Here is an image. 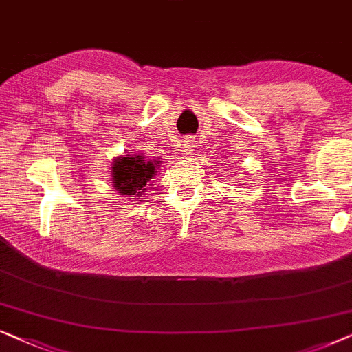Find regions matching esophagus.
Here are the masks:
<instances>
[{
  "mask_svg": "<svg viewBox=\"0 0 352 352\" xmlns=\"http://www.w3.org/2000/svg\"><path fill=\"white\" fill-rule=\"evenodd\" d=\"M184 148H185V151H193V148H195V140L191 138V137H186L185 140H184Z\"/></svg>",
  "mask_w": 352,
  "mask_h": 352,
  "instance_id": "esophagus-1",
  "label": "esophagus"
}]
</instances>
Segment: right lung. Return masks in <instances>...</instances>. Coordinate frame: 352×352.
I'll return each instance as SVG.
<instances>
[{
    "mask_svg": "<svg viewBox=\"0 0 352 352\" xmlns=\"http://www.w3.org/2000/svg\"><path fill=\"white\" fill-rule=\"evenodd\" d=\"M159 159H146L140 154H122L112 161L111 177L112 186L116 193L122 196H133L140 198L153 185V179L156 177Z\"/></svg>",
    "mask_w": 352,
    "mask_h": 352,
    "instance_id": "1",
    "label": "right lung"
}]
</instances>
